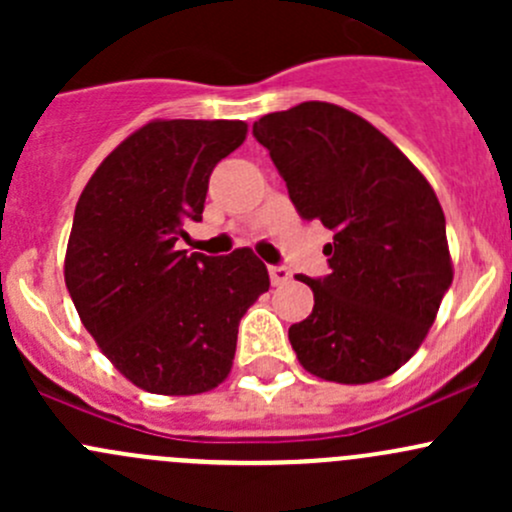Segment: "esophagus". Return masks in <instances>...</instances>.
I'll return each instance as SVG.
<instances>
[{
	"mask_svg": "<svg viewBox=\"0 0 512 512\" xmlns=\"http://www.w3.org/2000/svg\"><path fill=\"white\" fill-rule=\"evenodd\" d=\"M270 280H272V285L280 287V285H285V282L292 280V272H289L287 267H270Z\"/></svg>",
	"mask_w": 512,
	"mask_h": 512,
	"instance_id": "esophagus-1",
	"label": "esophagus"
}]
</instances>
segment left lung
Instances as JSON below:
<instances>
[{
  "instance_id": "1",
  "label": "left lung",
  "mask_w": 512,
  "mask_h": 512,
  "mask_svg": "<svg viewBox=\"0 0 512 512\" xmlns=\"http://www.w3.org/2000/svg\"><path fill=\"white\" fill-rule=\"evenodd\" d=\"M304 220L334 232L314 309L289 327L309 374L371 384L406 364L453 282L446 218L431 183L379 128L337 103L304 101L252 126Z\"/></svg>"
}]
</instances>
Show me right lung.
Instances as JSON below:
<instances>
[{
  "label": "right lung",
  "mask_w": 512,
  "mask_h": 512,
  "mask_svg": "<svg viewBox=\"0 0 512 512\" xmlns=\"http://www.w3.org/2000/svg\"><path fill=\"white\" fill-rule=\"evenodd\" d=\"M245 121L146 123L86 183L66 245L64 280L86 332L138 389L205 394L232 369L237 324L270 289L252 250H178L203 220L215 165L242 146Z\"/></svg>",
  "instance_id": "right-lung-1"
}]
</instances>
